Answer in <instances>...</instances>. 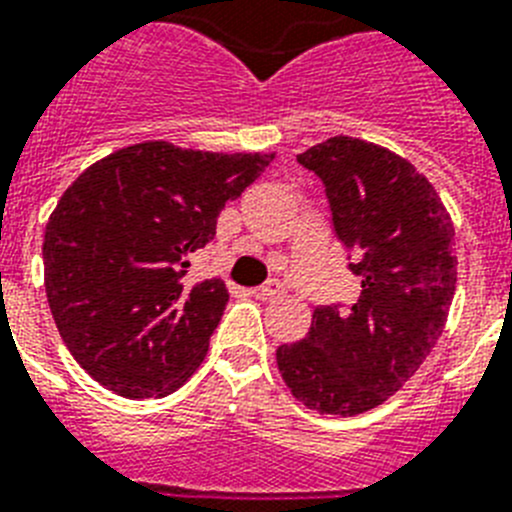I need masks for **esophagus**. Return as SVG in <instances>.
<instances>
[{
	"instance_id": "34e87169",
	"label": "esophagus",
	"mask_w": 512,
	"mask_h": 512,
	"mask_svg": "<svg viewBox=\"0 0 512 512\" xmlns=\"http://www.w3.org/2000/svg\"><path fill=\"white\" fill-rule=\"evenodd\" d=\"M283 283L276 281V278H270L268 283H263L260 289H257V296H263V299H276V296L283 294Z\"/></svg>"
}]
</instances>
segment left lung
Returning <instances> with one entry per match:
<instances>
[{
  "label": "left lung",
  "instance_id": "obj_1",
  "mask_svg": "<svg viewBox=\"0 0 512 512\" xmlns=\"http://www.w3.org/2000/svg\"><path fill=\"white\" fill-rule=\"evenodd\" d=\"M325 187L330 223L359 278L351 304H317L309 333L278 346L291 393L320 414L388 401L435 349L455 294L453 223L409 161L359 137L296 156Z\"/></svg>",
  "mask_w": 512,
  "mask_h": 512
}]
</instances>
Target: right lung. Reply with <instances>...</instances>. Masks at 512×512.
I'll return each instance as SVG.
<instances>
[{"instance_id":"obj_1","label":"right lung","mask_w":512,"mask_h":512,"mask_svg":"<svg viewBox=\"0 0 512 512\" xmlns=\"http://www.w3.org/2000/svg\"><path fill=\"white\" fill-rule=\"evenodd\" d=\"M273 153L140 143L67 187L44 234L46 299L75 362L124 398L174 393L200 367L229 302L218 278L190 283L223 205Z\"/></svg>"}]
</instances>
